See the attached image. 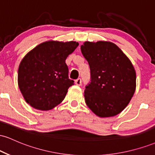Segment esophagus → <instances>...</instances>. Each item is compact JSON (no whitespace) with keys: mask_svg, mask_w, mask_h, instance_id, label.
<instances>
[{"mask_svg":"<svg viewBox=\"0 0 155 155\" xmlns=\"http://www.w3.org/2000/svg\"><path fill=\"white\" fill-rule=\"evenodd\" d=\"M75 84L76 85H78V86H80V85L81 84V79L79 78V79H76L75 80Z\"/></svg>","mask_w":155,"mask_h":155,"instance_id":"obj_1","label":"esophagus"}]
</instances>
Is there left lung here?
<instances>
[{
	"instance_id": "1",
	"label": "left lung",
	"mask_w": 155,
	"mask_h": 155,
	"mask_svg": "<svg viewBox=\"0 0 155 155\" xmlns=\"http://www.w3.org/2000/svg\"><path fill=\"white\" fill-rule=\"evenodd\" d=\"M81 51L90 68V81L84 90L86 104L100 117L120 114L136 90V71L130 60L108 41H86Z\"/></svg>"
}]
</instances>
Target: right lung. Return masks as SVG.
<instances>
[{
    "label": "right lung",
    "mask_w": 155,
    "mask_h": 155,
    "mask_svg": "<svg viewBox=\"0 0 155 155\" xmlns=\"http://www.w3.org/2000/svg\"><path fill=\"white\" fill-rule=\"evenodd\" d=\"M78 45L76 41H49L24 57L18 69V85L32 107L47 111L64 100L68 89L74 84L68 78L65 60Z\"/></svg>",
    "instance_id": "obj_1"
}]
</instances>
